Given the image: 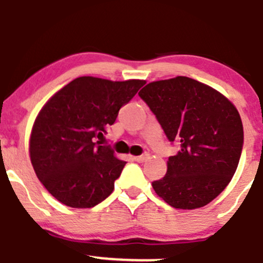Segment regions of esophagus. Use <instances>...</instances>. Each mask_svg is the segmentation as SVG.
I'll return each instance as SVG.
<instances>
[{
    "mask_svg": "<svg viewBox=\"0 0 263 263\" xmlns=\"http://www.w3.org/2000/svg\"><path fill=\"white\" fill-rule=\"evenodd\" d=\"M134 159L136 162H140V163H143L146 162L147 159H149V153H143L142 156H137V157H134Z\"/></svg>",
    "mask_w": 263,
    "mask_h": 263,
    "instance_id": "esophagus-1",
    "label": "esophagus"
}]
</instances>
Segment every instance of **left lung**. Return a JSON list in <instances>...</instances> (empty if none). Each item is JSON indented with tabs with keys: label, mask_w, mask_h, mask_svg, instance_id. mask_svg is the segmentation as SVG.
<instances>
[{
	"label": "left lung",
	"mask_w": 263,
	"mask_h": 263,
	"mask_svg": "<svg viewBox=\"0 0 263 263\" xmlns=\"http://www.w3.org/2000/svg\"><path fill=\"white\" fill-rule=\"evenodd\" d=\"M180 151L167 174L152 183L158 197L176 209L209 204L234 177L243 146L236 107L213 87L186 77L153 81L138 92Z\"/></svg>",
	"instance_id": "left-lung-1"
}]
</instances>
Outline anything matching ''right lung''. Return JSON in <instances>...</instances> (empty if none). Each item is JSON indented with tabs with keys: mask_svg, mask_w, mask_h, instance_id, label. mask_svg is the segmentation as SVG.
Returning a JSON list of instances; mask_svg holds the SVG:
<instances>
[{
	"mask_svg": "<svg viewBox=\"0 0 263 263\" xmlns=\"http://www.w3.org/2000/svg\"><path fill=\"white\" fill-rule=\"evenodd\" d=\"M144 80L80 77L55 92L39 111L29 156L45 189L66 206L92 208L112 193L126 162L100 138Z\"/></svg>",
	"mask_w": 263,
	"mask_h": 263,
	"instance_id": "obj_1",
	"label": "right lung"
}]
</instances>
